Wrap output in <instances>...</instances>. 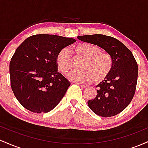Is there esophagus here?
<instances>
[{
    "instance_id": "34e87169",
    "label": "esophagus",
    "mask_w": 148,
    "mask_h": 148,
    "mask_svg": "<svg viewBox=\"0 0 148 148\" xmlns=\"http://www.w3.org/2000/svg\"><path fill=\"white\" fill-rule=\"evenodd\" d=\"M78 85H79L80 87H81L82 88H88V86H86V85H82V84H78Z\"/></svg>"
}]
</instances>
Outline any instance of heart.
<instances>
[{
	"label": "heart",
	"instance_id": "obj_1",
	"mask_svg": "<svg viewBox=\"0 0 148 148\" xmlns=\"http://www.w3.org/2000/svg\"><path fill=\"white\" fill-rule=\"evenodd\" d=\"M76 53L82 56L81 70H72L68 77L73 81L86 83L93 79L95 82H100L108 76L113 67V60L107 53L101 52L97 46L90 43H81L74 48ZM59 69L67 74L72 67V57L69 50L64 48L59 51L56 57Z\"/></svg>",
	"mask_w": 148,
	"mask_h": 148
}]
</instances>
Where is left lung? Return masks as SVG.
I'll return each mask as SVG.
<instances>
[{
  "mask_svg": "<svg viewBox=\"0 0 148 148\" xmlns=\"http://www.w3.org/2000/svg\"><path fill=\"white\" fill-rule=\"evenodd\" d=\"M77 38L103 49L113 60L111 72L97 86V94L95 99L88 100V106L101 117L118 115L127 108L135 94L138 64L133 54L121 42L111 36L95 34Z\"/></svg>",
  "mask_w": 148,
  "mask_h": 148,
  "instance_id": "8db88e82",
  "label": "left lung"
}]
</instances>
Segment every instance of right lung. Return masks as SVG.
I'll use <instances>...</instances> for the list:
<instances>
[{
    "mask_svg": "<svg viewBox=\"0 0 148 148\" xmlns=\"http://www.w3.org/2000/svg\"><path fill=\"white\" fill-rule=\"evenodd\" d=\"M76 42L58 35L39 34L24 40L10 62V84L14 96L33 113H48L58 104L70 81L58 72L59 51Z\"/></svg>",
    "mask_w": 148,
    "mask_h": 148,
    "instance_id": "obj_1",
    "label": "right lung"
}]
</instances>
